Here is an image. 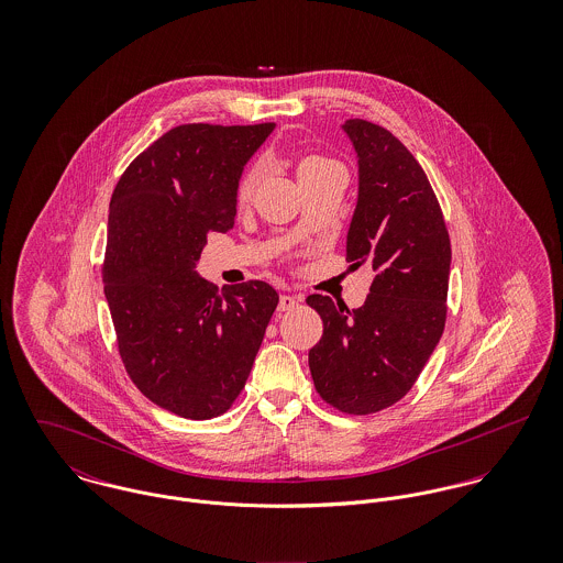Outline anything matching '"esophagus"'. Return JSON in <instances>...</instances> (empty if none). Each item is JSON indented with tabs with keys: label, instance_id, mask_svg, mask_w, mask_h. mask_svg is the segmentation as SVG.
Masks as SVG:
<instances>
[{
	"label": "esophagus",
	"instance_id": "1",
	"mask_svg": "<svg viewBox=\"0 0 563 563\" xmlns=\"http://www.w3.org/2000/svg\"><path fill=\"white\" fill-rule=\"evenodd\" d=\"M299 303H301V297H299V295H282L277 310H279V312H288V310H295Z\"/></svg>",
	"mask_w": 563,
	"mask_h": 563
}]
</instances>
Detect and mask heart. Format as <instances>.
<instances>
[{
    "label": "heart",
    "mask_w": 563,
    "mask_h": 563,
    "mask_svg": "<svg viewBox=\"0 0 563 563\" xmlns=\"http://www.w3.org/2000/svg\"><path fill=\"white\" fill-rule=\"evenodd\" d=\"M324 158H319V156H312V158H308V161H303L301 164V170L303 168H308V166H314V164H321ZM257 179H260V170L257 168H251L246 175H244V179H242L241 184V197H249L251 192H253V188H255V184H257Z\"/></svg>",
    "instance_id": "b5f03b06"
}]
</instances>
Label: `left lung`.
<instances>
[{
	"instance_id": "8db88e82",
	"label": "left lung",
	"mask_w": 563,
	"mask_h": 563,
	"mask_svg": "<svg viewBox=\"0 0 563 563\" xmlns=\"http://www.w3.org/2000/svg\"><path fill=\"white\" fill-rule=\"evenodd\" d=\"M340 128L357 158L346 260L375 277L357 310L308 297L324 327L310 349V373L324 401L362 416L402 399L438 346L451 241L429 179L401 141L362 119Z\"/></svg>"
}]
</instances>
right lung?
<instances>
[{
  "label": "right lung",
  "mask_w": 563,
  "mask_h": 563,
  "mask_svg": "<svg viewBox=\"0 0 563 563\" xmlns=\"http://www.w3.org/2000/svg\"><path fill=\"white\" fill-rule=\"evenodd\" d=\"M275 123L168 130L128 166L108 212L103 292L136 388L181 418L241 395L279 303L260 279L212 292L197 273L210 232L234 228L246 162Z\"/></svg>",
  "instance_id": "obj_1"
}]
</instances>
